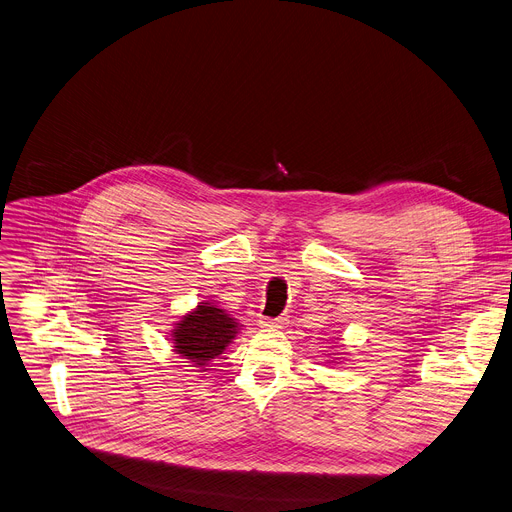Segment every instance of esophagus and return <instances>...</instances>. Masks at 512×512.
I'll return each instance as SVG.
<instances>
[{"label": "esophagus", "mask_w": 512, "mask_h": 512, "mask_svg": "<svg viewBox=\"0 0 512 512\" xmlns=\"http://www.w3.org/2000/svg\"><path fill=\"white\" fill-rule=\"evenodd\" d=\"M286 324H288V318H286V316H280V318H263V320H261V327H263V329H269V331L284 329Z\"/></svg>", "instance_id": "obj_1"}]
</instances>
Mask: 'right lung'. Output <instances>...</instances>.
I'll return each mask as SVG.
<instances>
[{
    "label": "right lung",
    "mask_w": 512,
    "mask_h": 512,
    "mask_svg": "<svg viewBox=\"0 0 512 512\" xmlns=\"http://www.w3.org/2000/svg\"><path fill=\"white\" fill-rule=\"evenodd\" d=\"M239 327L237 318L226 314V310L210 302H200L198 308L181 316L177 327L171 331L173 351L204 371L208 361L222 355L237 337Z\"/></svg>",
    "instance_id": "1"
}]
</instances>
